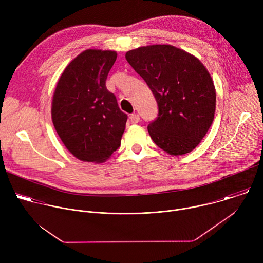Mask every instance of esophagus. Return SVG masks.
<instances>
[{
	"label": "esophagus",
	"mask_w": 263,
	"mask_h": 263,
	"mask_svg": "<svg viewBox=\"0 0 263 263\" xmlns=\"http://www.w3.org/2000/svg\"><path fill=\"white\" fill-rule=\"evenodd\" d=\"M139 120H140V118L137 114H133L130 116V121L132 124H137L139 122Z\"/></svg>",
	"instance_id": "1"
}]
</instances>
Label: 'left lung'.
Here are the masks:
<instances>
[{
	"instance_id": "8db88e82",
	"label": "left lung",
	"mask_w": 263,
	"mask_h": 263,
	"mask_svg": "<svg viewBox=\"0 0 263 263\" xmlns=\"http://www.w3.org/2000/svg\"><path fill=\"white\" fill-rule=\"evenodd\" d=\"M126 59L152 90L158 116L148 124L153 141L171 155L192 152L209 130L215 111V88L195 56L170 45L141 47Z\"/></svg>"
}]
</instances>
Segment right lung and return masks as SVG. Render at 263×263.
Listing matches in <instances>:
<instances>
[{"instance_id": "add662e5", "label": "right lung", "mask_w": 263, "mask_h": 263, "mask_svg": "<svg viewBox=\"0 0 263 263\" xmlns=\"http://www.w3.org/2000/svg\"><path fill=\"white\" fill-rule=\"evenodd\" d=\"M114 51L86 50L64 69L52 102L54 127L68 151L87 162H104L120 147L128 116L106 87Z\"/></svg>"}]
</instances>
